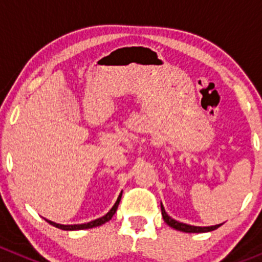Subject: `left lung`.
<instances>
[{"label":"left lung","instance_id":"obj_1","mask_svg":"<svg viewBox=\"0 0 262 262\" xmlns=\"http://www.w3.org/2000/svg\"><path fill=\"white\" fill-rule=\"evenodd\" d=\"M161 214H163V219H164V221L167 222V225H169L170 227H173V229H176V230L183 231V233H207V231L216 230L217 227H220L222 225L220 224V225H214V226L202 227V226H191V225L183 224V222H178L176 221V220H173L170 216H168L164 207H163V204H161Z\"/></svg>","mask_w":262,"mask_h":262}]
</instances>
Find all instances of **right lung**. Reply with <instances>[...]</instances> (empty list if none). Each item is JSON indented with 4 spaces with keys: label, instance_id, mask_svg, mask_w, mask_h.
Returning <instances> with one entry per match:
<instances>
[{
    "label": "right lung",
    "instance_id": "obj_1",
    "mask_svg": "<svg viewBox=\"0 0 262 262\" xmlns=\"http://www.w3.org/2000/svg\"><path fill=\"white\" fill-rule=\"evenodd\" d=\"M120 199H121V195H119V198H117L116 203H115L114 207H112V208L110 209L108 213H106L103 217H101V219H97V220H94V221L88 222V224H80V225H60V224H57V222L50 221V220H46V219H45V220H46V222H49V224L53 225V226L58 227V229H62V230H84V229H92V227L101 226V225H103L104 222L110 221V220L112 219V216H114L115 212H116L117 207H119Z\"/></svg>",
    "mask_w": 262,
    "mask_h": 262
}]
</instances>
